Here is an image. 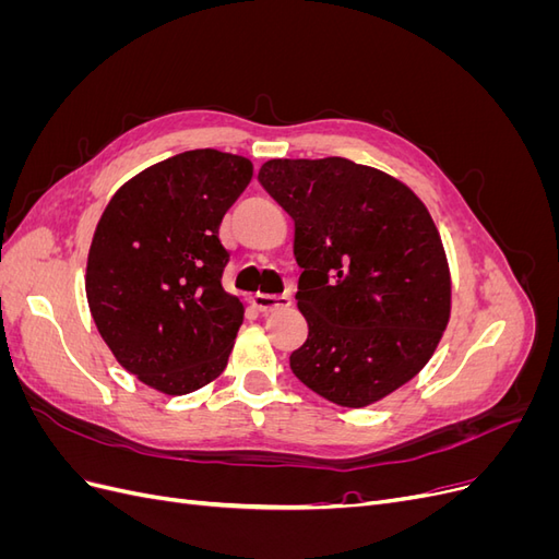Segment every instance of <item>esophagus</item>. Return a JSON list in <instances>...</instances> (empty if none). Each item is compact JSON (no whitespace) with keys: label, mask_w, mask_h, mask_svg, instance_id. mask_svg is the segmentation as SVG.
Returning a JSON list of instances; mask_svg holds the SVG:
<instances>
[{"label":"esophagus","mask_w":559,"mask_h":559,"mask_svg":"<svg viewBox=\"0 0 559 559\" xmlns=\"http://www.w3.org/2000/svg\"><path fill=\"white\" fill-rule=\"evenodd\" d=\"M251 306L257 308L259 312L267 314V312H275L282 308H289L292 306V298L289 296H265V294H257L251 298Z\"/></svg>","instance_id":"1"}]
</instances>
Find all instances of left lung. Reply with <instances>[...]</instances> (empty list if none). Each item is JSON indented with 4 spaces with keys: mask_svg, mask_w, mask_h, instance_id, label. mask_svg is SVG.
<instances>
[{
    "mask_svg": "<svg viewBox=\"0 0 559 559\" xmlns=\"http://www.w3.org/2000/svg\"><path fill=\"white\" fill-rule=\"evenodd\" d=\"M259 181L294 218L308 341L294 376L343 408L413 380L450 321L452 280L433 218L413 189L347 158H273Z\"/></svg>",
    "mask_w": 559,
    "mask_h": 559,
    "instance_id": "obj_1",
    "label": "left lung"
}]
</instances>
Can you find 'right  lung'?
I'll use <instances>...</instances> for the list:
<instances>
[{"label":"right lung","mask_w":559,"mask_h":559,"mask_svg":"<svg viewBox=\"0 0 559 559\" xmlns=\"http://www.w3.org/2000/svg\"><path fill=\"white\" fill-rule=\"evenodd\" d=\"M253 177L245 156L183 151L114 193L93 233L86 298L116 361L183 396L224 373L245 308L222 286L218 226Z\"/></svg>","instance_id":"obj_1"}]
</instances>
